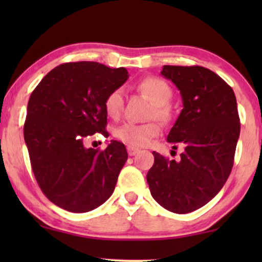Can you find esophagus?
Instances as JSON below:
<instances>
[{
    "instance_id": "1",
    "label": "esophagus",
    "mask_w": 262,
    "mask_h": 262,
    "mask_svg": "<svg viewBox=\"0 0 262 262\" xmlns=\"http://www.w3.org/2000/svg\"><path fill=\"white\" fill-rule=\"evenodd\" d=\"M138 152H139V149L135 148V146H131V145L127 146V154H128V156H135L136 154H138Z\"/></svg>"
}]
</instances>
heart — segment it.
<instances>
[{
	"label": "heart",
	"mask_w": 262,
	"mask_h": 262,
	"mask_svg": "<svg viewBox=\"0 0 262 262\" xmlns=\"http://www.w3.org/2000/svg\"><path fill=\"white\" fill-rule=\"evenodd\" d=\"M139 89L148 96L150 101L154 103L151 118H157L162 121H168L170 118V110L168 107L173 91L167 82L157 77H148L139 82ZM105 111L111 118H118L123 112L124 94L120 88H117L108 93L105 99ZM162 127L159 123L135 124L125 123L118 126L114 131L116 137L119 141L126 143L132 146H145L151 139L161 135Z\"/></svg>",
	"instance_id": "heart-1"
}]
</instances>
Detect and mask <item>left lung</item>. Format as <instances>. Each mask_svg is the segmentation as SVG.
<instances>
[{
    "label": "left lung",
    "mask_w": 262,
    "mask_h": 262,
    "mask_svg": "<svg viewBox=\"0 0 262 262\" xmlns=\"http://www.w3.org/2000/svg\"><path fill=\"white\" fill-rule=\"evenodd\" d=\"M161 75L177 85L184 105L167 141L185 151L179 161L154 151L146 181L161 206L188 213L209 203L230 175L239 137L237 103L230 85L204 67L164 66Z\"/></svg>",
    "instance_id": "left-lung-1"
}]
</instances>
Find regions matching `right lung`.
Segmentation results:
<instances>
[{
    "instance_id": "1",
    "label": "right lung",
    "mask_w": 262,
    "mask_h": 262,
    "mask_svg": "<svg viewBox=\"0 0 262 262\" xmlns=\"http://www.w3.org/2000/svg\"><path fill=\"white\" fill-rule=\"evenodd\" d=\"M127 78L125 68L66 63L50 71L31 94L24 137L39 187L55 205L88 212L112 195L126 148L111 141L99 151L83 142L94 134L108 137L103 103Z\"/></svg>"
}]
</instances>
